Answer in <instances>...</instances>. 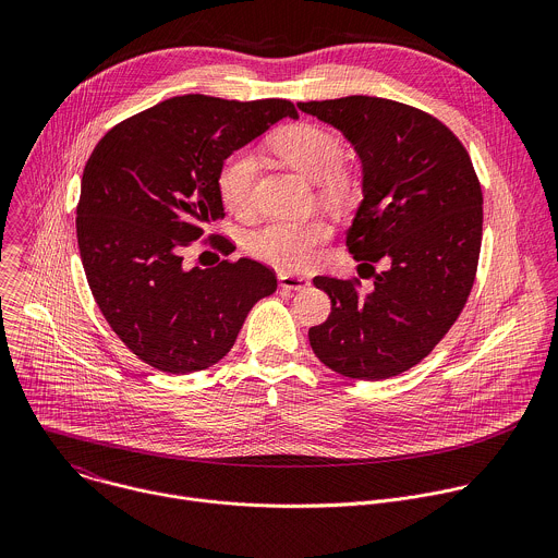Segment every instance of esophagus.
<instances>
[{
  "label": "esophagus",
  "mask_w": 558,
  "mask_h": 558,
  "mask_svg": "<svg viewBox=\"0 0 558 558\" xmlns=\"http://www.w3.org/2000/svg\"><path fill=\"white\" fill-rule=\"evenodd\" d=\"M280 287L282 289H289V291H302V289H306L311 282L306 280V278H302V276H291V274H280Z\"/></svg>",
  "instance_id": "1"
}]
</instances>
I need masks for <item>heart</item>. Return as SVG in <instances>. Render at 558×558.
<instances>
[{"label":"heart","instance_id":"obj_1","mask_svg":"<svg viewBox=\"0 0 558 558\" xmlns=\"http://www.w3.org/2000/svg\"><path fill=\"white\" fill-rule=\"evenodd\" d=\"M274 149L284 163L320 181L331 194H342L349 187V177L338 170L344 156L342 141L329 130L313 123H295L274 136ZM258 156L250 147L229 151L216 172V192L220 203L235 216H250L256 205ZM331 233L325 218L308 220H269L250 233V252L284 271H300L311 265L315 250Z\"/></svg>","mask_w":558,"mask_h":558}]
</instances>
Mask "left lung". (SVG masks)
Segmentation results:
<instances>
[{"instance_id":"obj_1","label":"left lung","mask_w":558,"mask_h":558,"mask_svg":"<svg viewBox=\"0 0 558 558\" xmlns=\"http://www.w3.org/2000/svg\"><path fill=\"white\" fill-rule=\"evenodd\" d=\"M338 128L362 161L364 201L347 247L375 278L315 276L331 298L308 329L313 353L353 379H386L420 364L450 331L482 252L484 196L463 143L433 114L379 97L298 104ZM384 262L377 275L372 265Z\"/></svg>"}]
</instances>
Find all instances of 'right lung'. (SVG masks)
<instances>
[{
  "label": "right lung",
  "mask_w": 558,
  "mask_h": 558,
  "mask_svg": "<svg viewBox=\"0 0 558 558\" xmlns=\"http://www.w3.org/2000/svg\"><path fill=\"white\" fill-rule=\"evenodd\" d=\"M282 117L287 99L172 97L114 125L93 149L76 205V241L95 302L145 364L194 373L222 360L252 306L278 287L274 269L241 258L185 269L183 252L225 216L222 158ZM205 243L225 252V235Z\"/></svg>",
  "instance_id": "obj_1"
}]
</instances>
